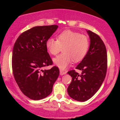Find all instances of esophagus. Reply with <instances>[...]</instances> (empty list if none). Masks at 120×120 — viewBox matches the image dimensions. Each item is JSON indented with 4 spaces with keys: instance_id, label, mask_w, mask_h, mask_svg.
I'll use <instances>...</instances> for the list:
<instances>
[{
    "instance_id": "34e87169",
    "label": "esophagus",
    "mask_w": 120,
    "mask_h": 120,
    "mask_svg": "<svg viewBox=\"0 0 120 120\" xmlns=\"http://www.w3.org/2000/svg\"><path fill=\"white\" fill-rule=\"evenodd\" d=\"M67 74V71H63V70H60V75H63Z\"/></svg>"
}]
</instances>
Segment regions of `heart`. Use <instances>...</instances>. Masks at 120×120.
Here are the masks:
<instances>
[{"label":"heart","mask_w":120,"mask_h":120,"mask_svg":"<svg viewBox=\"0 0 120 120\" xmlns=\"http://www.w3.org/2000/svg\"><path fill=\"white\" fill-rule=\"evenodd\" d=\"M46 47L51 55L56 56L63 47V53L54 58L55 64L62 70L66 69L74 60L79 62L84 58L89 48L88 38L84 34L71 30H65L57 35V40L52 38L46 41Z\"/></svg>","instance_id":"b5f03b06"}]
</instances>
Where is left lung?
Instances as JSON below:
<instances>
[{
    "instance_id": "obj_1",
    "label": "left lung",
    "mask_w": 120,
    "mask_h": 120,
    "mask_svg": "<svg viewBox=\"0 0 120 120\" xmlns=\"http://www.w3.org/2000/svg\"><path fill=\"white\" fill-rule=\"evenodd\" d=\"M90 39L87 52L76 69L81 70V75L70 70L68 74L72 77L67 91L70 97L79 101L90 99L101 87L107 70V54L103 40L97 34L87 30Z\"/></svg>"
}]
</instances>
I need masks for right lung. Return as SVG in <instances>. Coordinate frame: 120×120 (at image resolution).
<instances>
[{
  "label": "right lung",
  "mask_w": 120,
  "mask_h": 120,
  "mask_svg": "<svg viewBox=\"0 0 120 120\" xmlns=\"http://www.w3.org/2000/svg\"><path fill=\"white\" fill-rule=\"evenodd\" d=\"M58 26L33 27L19 36L14 44L12 56L13 74L19 89L27 97L40 100L50 95L60 74L58 67L42 70L52 64L46 41Z\"/></svg>",
  "instance_id": "add662e5"
}]
</instances>
